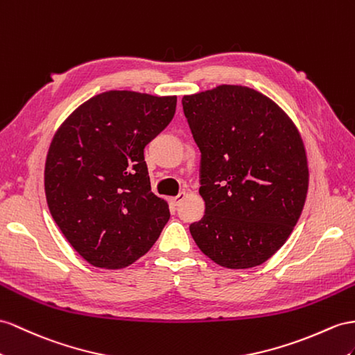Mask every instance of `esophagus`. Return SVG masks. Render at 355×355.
Returning a JSON list of instances; mask_svg holds the SVG:
<instances>
[{
	"label": "esophagus",
	"mask_w": 355,
	"mask_h": 355,
	"mask_svg": "<svg viewBox=\"0 0 355 355\" xmlns=\"http://www.w3.org/2000/svg\"><path fill=\"white\" fill-rule=\"evenodd\" d=\"M184 198H186V192H180L177 196L169 198V202H171L172 205H178L181 201H183Z\"/></svg>",
	"instance_id": "34e87169"
}]
</instances>
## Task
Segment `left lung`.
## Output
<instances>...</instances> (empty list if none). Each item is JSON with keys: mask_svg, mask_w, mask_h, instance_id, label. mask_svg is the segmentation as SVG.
Instances as JSON below:
<instances>
[{"mask_svg": "<svg viewBox=\"0 0 355 355\" xmlns=\"http://www.w3.org/2000/svg\"><path fill=\"white\" fill-rule=\"evenodd\" d=\"M181 103L201 151L205 201L190 234L216 264L261 266L284 246L303 211L309 169L302 136L272 100L248 87L220 85Z\"/></svg>", "mask_w": 355, "mask_h": 355, "instance_id": "1", "label": "left lung"}]
</instances>
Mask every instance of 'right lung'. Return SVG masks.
Instances as JSON below:
<instances>
[{
	"label": "right lung",
	"instance_id": "add662e5",
	"mask_svg": "<svg viewBox=\"0 0 355 355\" xmlns=\"http://www.w3.org/2000/svg\"><path fill=\"white\" fill-rule=\"evenodd\" d=\"M177 97L106 91L61 124L44 165L53 220L91 266L115 270L147 253L169 220L151 192L144 148L175 114Z\"/></svg>",
	"mask_w": 355,
	"mask_h": 355
}]
</instances>
